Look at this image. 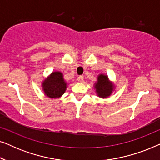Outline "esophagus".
<instances>
[{"instance_id": "1", "label": "esophagus", "mask_w": 160, "mask_h": 160, "mask_svg": "<svg viewBox=\"0 0 160 160\" xmlns=\"http://www.w3.org/2000/svg\"><path fill=\"white\" fill-rule=\"evenodd\" d=\"M77 80H78V82H82L83 81H84V76H79L77 78Z\"/></svg>"}]
</instances>
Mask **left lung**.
Returning <instances> with one entry per match:
<instances>
[{
    "mask_svg": "<svg viewBox=\"0 0 160 160\" xmlns=\"http://www.w3.org/2000/svg\"><path fill=\"white\" fill-rule=\"evenodd\" d=\"M95 88L96 92L100 98H106L112 93L113 85L112 83L109 82L108 76L104 74H100L98 76V82L95 83Z\"/></svg>",
    "mask_w": 160,
    "mask_h": 160,
    "instance_id": "left-lung-1",
    "label": "left lung"
}]
</instances>
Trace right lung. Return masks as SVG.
Instances as JSON below:
<instances>
[{"instance_id": "add662e5", "label": "right lung", "mask_w": 160, "mask_h": 160, "mask_svg": "<svg viewBox=\"0 0 160 160\" xmlns=\"http://www.w3.org/2000/svg\"><path fill=\"white\" fill-rule=\"evenodd\" d=\"M45 95L50 98H60L66 90L67 83L63 78L61 72L56 71L52 73L49 77L43 81L42 84Z\"/></svg>"}]
</instances>
